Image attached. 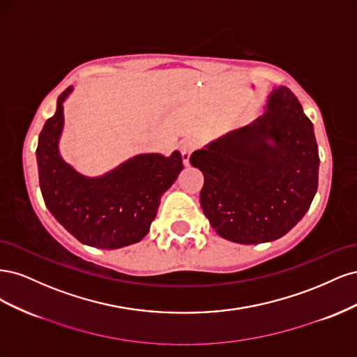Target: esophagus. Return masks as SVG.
<instances>
[{"label":"esophagus","mask_w":357,"mask_h":357,"mask_svg":"<svg viewBox=\"0 0 357 357\" xmlns=\"http://www.w3.org/2000/svg\"><path fill=\"white\" fill-rule=\"evenodd\" d=\"M195 142H192V139H185V142L181 143L180 146V150H181V156H183V164H185V167H189L190 165V155L193 150H195Z\"/></svg>","instance_id":"obj_1"}]
</instances>
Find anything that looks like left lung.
I'll list each match as a JSON object with an SVG mask.
<instances>
[{
  "label": "left lung",
  "instance_id": "obj_1",
  "mask_svg": "<svg viewBox=\"0 0 357 357\" xmlns=\"http://www.w3.org/2000/svg\"><path fill=\"white\" fill-rule=\"evenodd\" d=\"M204 174L201 207L222 238L259 244L282 238L317 192L314 129L286 86L268 95L261 117L193 152Z\"/></svg>",
  "mask_w": 357,
  "mask_h": 357
}]
</instances>
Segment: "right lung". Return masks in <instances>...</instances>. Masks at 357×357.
Wrapping results in <instances>:
<instances>
[{
  "label": "right lung",
  "mask_w": 357,
  "mask_h": 357,
  "mask_svg": "<svg viewBox=\"0 0 357 357\" xmlns=\"http://www.w3.org/2000/svg\"><path fill=\"white\" fill-rule=\"evenodd\" d=\"M74 91H63L56 112L43 126L37 146L40 189L46 207L80 243L114 250L142 241L155 220L160 198L183 169L174 150L168 158L142 153L98 177H86L62 159L63 102Z\"/></svg>",
  "instance_id": "obj_1"
}]
</instances>
